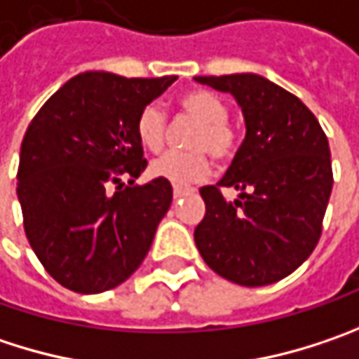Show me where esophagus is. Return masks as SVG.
I'll return each instance as SVG.
<instances>
[{
    "label": "esophagus",
    "mask_w": 359,
    "mask_h": 359,
    "mask_svg": "<svg viewBox=\"0 0 359 359\" xmlns=\"http://www.w3.org/2000/svg\"><path fill=\"white\" fill-rule=\"evenodd\" d=\"M194 190L192 188H184V186H173V198L175 200H180V198H184V196H190Z\"/></svg>",
    "instance_id": "1"
}]
</instances>
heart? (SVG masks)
Returning a JSON list of instances; mask_svg holds the SVG:
<instances>
[{
	"mask_svg": "<svg viewBox=\"0 0 359 359\" xmlns=\"http://www.w3.org/2000/svg\"><path fill=\"white\" fill-rule=\"evenodd\" d=\"M184 114L196 122L186 144L190 151H171L157 157L149 171L153 177L167 180L175 186H186L202 180L208 173V155L226 161L237 151V133L226 122V106L215 93L196 90L180 100ZM139 141L149 151H161L167 135V118L157 104H149L137 118Z\"/></svg>",
	"mask_w": 359,
	"mask_h": 359,
	"instance_id": "heart-1",
	"label": "heart"
}]
</instances>
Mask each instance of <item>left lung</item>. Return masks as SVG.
Returning <instances> with one entry per match:
<instances>
[{
  "instance_id": "obj_1",
  "label": "left lung",
  "mask_w": 359,
  "mask_h": 359,
  "mask_svg": "<svg viewBox=\"0 0 359 359\" xmlns=\"http://www.w3.org/2000/svg\"><path fill=\"white\" fill-rule=\"evenodd\" d=\"M231 93L245 118V141L217 186L200 188L206 215L194 241L218 276L268 286L313 253L333 188L331 151L315 114L290 91L255 73L194 77ZM220 187L240 196L229 203Z\"/></svg>"
}]
</instances>
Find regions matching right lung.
I'll return each instance as SVG.
<instances>
[{"label": "right lung", "mask_w": 359, "mask_h": 359, "mask_svg": "<svg viewBox=\"0 0 359 359\" xmlns=\"http://www.w3.org/2000/svg\"><path fill=\"white\" fill-rule=\"evenodd\" d=\"M175 79L79 73L30 122L18 167L24 231L65 288L112 290L147 257L173 188L159 177L133 186L147 167L137 118Z\"/></svg>", "instance_id": "right-lung-1"}]
</instances>
